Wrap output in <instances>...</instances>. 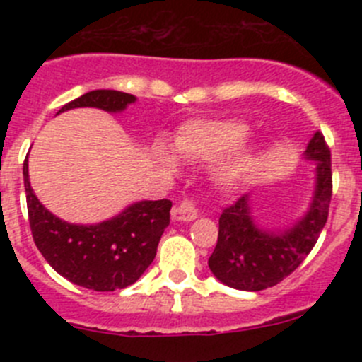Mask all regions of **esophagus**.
Listing matches in <instances>:
<instances>
[{
  "label": "esophagus",
  "mask_w": 362,
  "mask_h": 362,
  "mask_svg": "<svg viewBox=\"0 0 362 362\" xmlns=\"http://www.w3.org/2000/svg\"><path fill=\"white\" fill-rule=\"evenodd\" d=\"M198 206H196L194 202L189 198H185L184 202L178 204L177 208L173 210V214H171V217L175 218V221H184V222H189V221H194L196 217H198Z\"/></svg>",
  "instance_id": "34e87169"
}]
</instances>
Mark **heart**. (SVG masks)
Here are the masks:
<instances>
[{
    "instance_id": "obj_1",
    "label": "heart",
    "mask_w": 362,
    "mask_h": 362,
    "mask_svg": "<svg viewBox=\"0 0 362 362\" xmlns=\"http://www.w3.org/2000/svg\"><path fill=\"white\" fill-rule=\"evenodd\" d=\"M249 131L243 124L235 120H191L178 127L175 134V151L189 160H211L221 158L226 152L235 151L243 144ZM156 159L164 171L173 173L177 170V159L164 145L156 147ZM254 168V160L242 159L222 166L218 180L231 184Z\"/></svg>"
}]
</instances>
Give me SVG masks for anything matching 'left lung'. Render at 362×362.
<instances>
[{
  "label": "left lung",
  "instance_id": "8db88e82",
  "mask_svg": "<svg viewBox=\"0 0 362 362\" xmlns=\"http://www.w3.org/2000/svg\"><path fill=\"white\" fill-rule=\"evenodd\" d=\"M306 156L317 163V185L312 206L303 221L284 233L261 231L243 194L226 206L218 218V238L208 259L211 273L226 286L240 291H262L276 286L306 259L319 240L333 196L331 151L322 133H315Z\"/></svg>",
  "mask_w": 362,
  "mask_h": 362
}]
</instances>
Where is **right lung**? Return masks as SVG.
<instances>
[{
	"label": "right lung",
	"mask_w": 362,
	"mask_h": 362,
	"mask_svg": "<svg viewBox=\"0 0 362 362\" xmlns=\"http://www.w3.org/2000/svg\"><path fill=\"white\" fill-rule=\"evenodd\" d=\"M134 100L133 94L98 89L69 101L59 112L78 107L120 112ZM23 173L35 245L69 282L100 293L124 289L136 282L154 261L160 236L170 224V199L134 203L112 221L96 226L68 224L50 214L35 196L28 159Z\"/></svg>",
	"instance_id": "1"
}]
</instances>
